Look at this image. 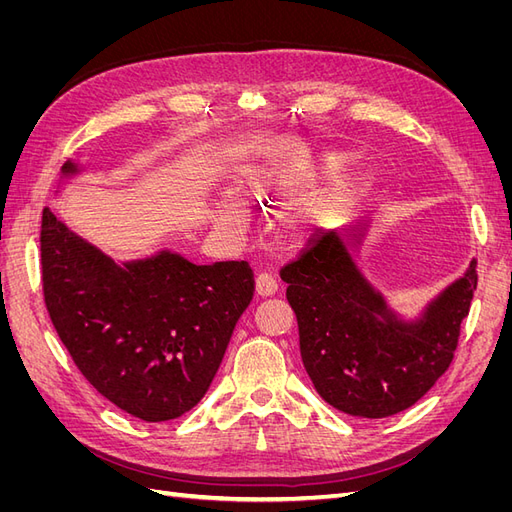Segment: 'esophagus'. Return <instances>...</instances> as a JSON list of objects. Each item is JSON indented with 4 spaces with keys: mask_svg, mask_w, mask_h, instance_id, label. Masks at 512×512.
<instances>
[{
    "mask_svg": "<svg viewBox=\"0 0 512 512\" xmlns=\"http://www.w3.org/2000/svg\"><path fill=\"white\" fill-rule=\"evenodd\" d=\"M277 292V282L273 280V275L269 273H260L256 277V294L258 297H271V294Z\"/></svg>",
    "mask_w": 512,
    "mask_h": 512,
    "instance_id": "1",
    "label": "esophagus"
}]
</instances>
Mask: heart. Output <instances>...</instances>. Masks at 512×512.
<instances>
[{"label":"heart","instance_id":"1","mask_svg":"<svg viewBox=\"0 0 512 512\" xmlns=\"http://www.w3.org/2000/svg\"><path fill=\"white\" fill-rule=\"evenodd\" d=\"M339 160H331L329 166H337ZM312 181V175H303V177H292L288 170L275 162H258L252 166L250 175H247V192L250 196L258 200H275V198H284L292 192H297L301 185ZM324 218V207L322 205H312L303 211H297L288 218L286 226L292 237L297 239H307L314 235V230L320 226ZM224 222L232 228H241L245 224V211L239 203H232L224 211Z\"/></svg>","mask_w":512,"mask_h":512}]
</instances>
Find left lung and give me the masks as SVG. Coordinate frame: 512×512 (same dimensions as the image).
Segmentation results:
<instances>
[{"mask_svg":"<svg viewBox=\"0 0 512 512\" xmlns=\"http://www.w3.org/2000/svg\"><path fill=\"white\" fill-rule=\"evenodd\" d=\"M367 230L363 220L322 232L280 275L318 395L350 416L384 418L414 406L451 365L478 275L472 260L418 318H401L354 260Z\"/></svg>","mask_w":512,"mask_h":512,"instance_id":"8db88e82","label":"left lung"}]
</instances>
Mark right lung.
<instances>
[{
	"instance_id": "obj_1",
	"label": "right lung",
	"mask_w": 512,
	"mask_h": 512,
	"mask_svg": "<svg viewBox=\"0 0 512 512\" xmlns=\"http://www.w3.org/2000/svg\"><path fill=\"white\" fill-rule=\"evenodd\" d=\"M66 162L61 175H79ZM42 290L76 367L111 404L162 423L192 410L254 297L245 260L194 265L162 250L117 262L42 211Z\"/></svg>"
}]
</instances>
